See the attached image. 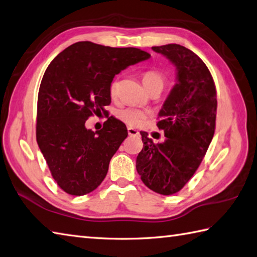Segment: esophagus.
Returning a JSON list of instances; mask_svg holds the SVG:
<instances>
[{
  "mask_svg": "<svg viewBox=\"0 0 257 257\" xmlns=\"http://www.w3.org/2000/svg\"><path fill=\"white\" fill-rule=\"evenodd\" d=\"M128 135L129 136H137V135H139V132L133 127H128Z\"/></svg>",
  "mask_w": 257,
  "mask_h": 257,
  "instance_id": "34e87169",
  "label": "esophagus"
}]
</instances>
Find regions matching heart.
Returning <instances> with one entry per match:
<instances>
[{"mask_svg":"<svg viewBox=\"0 0 257 257\" xmlns=\"http://www.w3.org/2000/svg\"><path fill=\"white\" fill-rule=\"evenodd\" d=\"M142 81L147 91H149V90L152 89L163 90L164 85L166 83V77L164 73L157 71V70H148V71L143 73ZM117 90H118V81L114 79L111 82V85H110V92H111L112 95H114L117 93ZM117 117L125 124L134 125V127H136V125H139L143 123L144 120L147 118V113L142 111V110L139 109L128 107V108L120 109L117 112Z\"/></svg>","mask_w":257,"mask_h":257,"instance_id":"1","label":"heart"}]
</instances>
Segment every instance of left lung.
Instances as JSON below:
<instances>
[{
    "label": "left lung",
    "mask_w": 257,
    "mask_h": 257,
    "mask_svg": "<svg viewBox=\"0 0 257 257\" xmlns=\"http://www.w3.org/2000/svg\"><path fill=\"white\" fill-rule=\"evenodd\" d=\"M177 70V82L159 111L165 140L155 144L140 132L144 148L136 168L143 183L162 195L178 193L193 177L215 133L217 98L212 74L197 54L179 44L153 47Z\"/></svg>",
    "instance_id": "8db88e82"
}]
</instances>
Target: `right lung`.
<instances>
[{"mask_svg": "<svg viewBox=\"0 0 257 257\" xmlns=\"http://www.w3.org/2000/svg\"><path fill=\"white\" fill-rule=\"evenodd\" d=\"M149 58L137 48L82 41L64 49L45 70L38 95L37 142L53 179L67 194H89L102 183L127 128L112 115L95 133L85 121L107 114L114 75Z\"/></svg>", "mask_w": 257, "mask_h": 257, "instance_id": "obj_1", "label": "right lung"}]
</instances>
